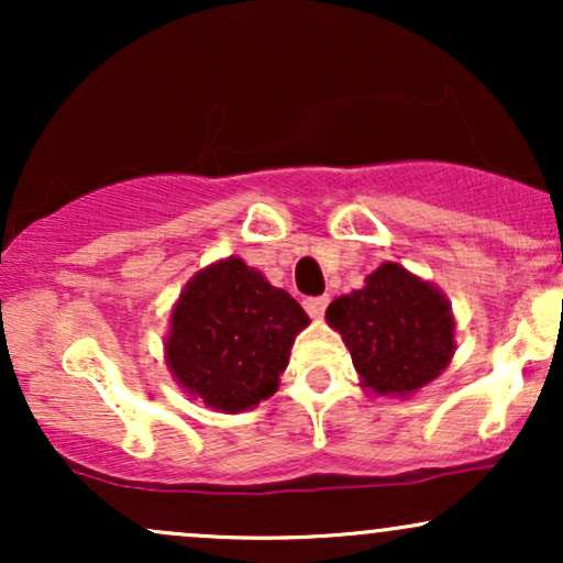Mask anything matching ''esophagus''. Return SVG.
<instances>
[{
  "instance_id": "34e87169",
  "label": "esophagus",
  "mask_w": 563,
  "mask_h": 563,
  "mask_svg": "<svg viewBox=\"0 0 563 563\" xmlns=\"http://www.w3.org/2000/svg\"><path fill=\"white\" fill-rule=\"evenodd\" d=\"M325 307H328V296H312V299H303V309H307L312 320H320L322 314H325Z\"/></svg>"
}]
</instances>
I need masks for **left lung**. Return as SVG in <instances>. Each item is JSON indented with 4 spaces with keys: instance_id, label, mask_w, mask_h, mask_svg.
I'll return each instance as SVG.
<instances>
[{
    "instance_id": "left-lung-1",
    "label": "left lung",
    "mask_w": 563,
    "mask_h": 563,
    "mask_svg": "<svg viewBox=\"0 0 563 563\" xmlns=\"http://www.w3.org/2000/svg\"><path fill=\"white\" fill-rule=\"evenodd\" d=\"M325 320L352 354L360 386L378 397H412L455 354L450 299L397 262H384L363 288L333 299Z\"/></svg>"
}]
</instances>
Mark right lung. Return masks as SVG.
<instances>
[{"mask_svg":"<svg viewBox=\"0 0 563 563\" xmlns=\"http://www.w3.org/2000/svg\"><path fill=\"white\" fill-rule=\"evenodd\" d=\"M307 312L241 256L217 260L185 283L169 314L164 360L187 397L243 412L277 391Z\"/></svg>","mask_w":563,"mask_h":563,"instance_id":"1","label":"right lung"}]
</instances>
